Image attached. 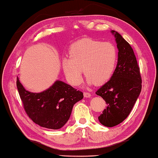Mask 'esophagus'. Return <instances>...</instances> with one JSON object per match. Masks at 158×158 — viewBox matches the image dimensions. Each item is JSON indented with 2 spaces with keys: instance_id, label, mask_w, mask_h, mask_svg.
<instances>
[{
  "instance_id": "obj_1",
  "label": "esophagus",
  "mask_w": 158,
  "mask_h": 158,
  "mask_svg": "<svg viewBox=\"0 0 158 158\" xmlns=\"http://www.w3.org/2000/svg\"><path fill=\"white\" fill-rule=\"evenodd\" d=\"M83 94H84V97H85V98H90V97L91 96V94L88 92H84Z\"/></svg>"
}]
</instances>
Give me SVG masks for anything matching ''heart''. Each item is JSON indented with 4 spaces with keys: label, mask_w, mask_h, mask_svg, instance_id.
Instances as JSON below:
<instances>
[{
    "label": "heart",
    "mask_w": 158,
    "mask_h": 158,
    "mask_svg": "<svg viewBox=\"0 0 158 158\" xmlns=\"http://www.w3.org/2000/svg\"><path fill=\"white\" fill-rule=\"evenodd\" d=\"M69 54L62 67L67 80L74 86L83 81V70L89 85H102L111 78L117 63V49L110 42L83 39L71 45Z\"/></svg>",
    "instance_id": "heart-1"
}]
</instances>
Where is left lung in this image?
Instances as JSON below:
<instances>
[{"label":"left lung","instance_id":"obj_1","mask_svg":"<svg viewBox=\"0 0 158 158\" xmlns=\"http://www.w3.org/2000/svg\"><path fill=\"white\" fill-rule=\"evenodd\" d=\"M117 44L118 62L111 79L96 92L106 107L98 116L101 124L116 126L126 119L142 90L139 67L130 44L117 31L112 30Z\"/></svg>","mask_w":158,"mask_h":158}]
</instances>
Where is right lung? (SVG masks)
I'll list each match as a JSON object with an SVG mask.
<instances>
[{
    "mask_svg": "<svg viewBox=\"0 0 158 158\" xmlns=\"http://www.w3.org/2000/svg\"><path fill=\"white\" fill-rule=\"evenodd\" d=\"M16 86L23 108L36 124L51 129L62 128L70 118L73 106L83 94L61 81L41 93L27 90L17 77Z\"/></svg>",
    "mask_w": 158,
    "mask_h": 158,
    "instance_id": "1",
    "label": "right lung"
}]
</instances>
